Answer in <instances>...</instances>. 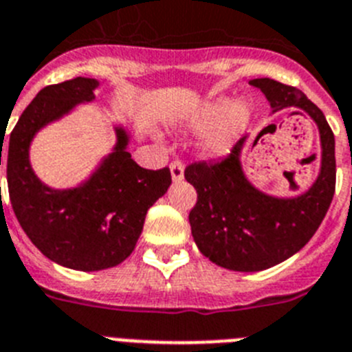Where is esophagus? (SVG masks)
<instances>
[{"label":"esophagus","instance_id":"obj_1","mask_svg":"<svg viewBox=\"0 0 352 352\" xmlns=\"http://www.w3.org/2000/svg\"><path fill=\"white\" fill-rule=\"evenodd\" d=\"M170 176H173V182H182L183 179L182 162H173V164H170Z\"/></svg>","mask_w":352,"mask_h":352}]
</instances>
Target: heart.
Masks as SVG:
<instances>
[{"label":"heart","mask_w":352,"mask_h":352,"mask_svg":"<svg viewBox=\"0 0 352 352\" xmlns=\"http://www.w3.org/2000/svg\"><path fill=\"white\" fill-rule=\"evenodd\" d=\"M251 119L253 108L245 99L217 98L197 107L185 124L194 133L208 131L201 142V151L206 158H222L233 151Z\"/></svg>","instance_id":"1"}]
</instances>
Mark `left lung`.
I'll return each instance as SVG.
<instances>
[{"mask_svg": "<svg viewBox=\"0 0 352 352\" xmlns=\"http://www.w3.org/2000/svg\"><path fill=\"white\" fill-rule=\"evenodd\" d=\"M249 85L265 94L272 113L299 108L319 128L320 167L310 187L292 196H272L249 182L239 140L228 158L192 164L185 179L197 190L188 221L194 242L215 265L236 272H258L294 256L319 230L335 194V137L320 108L296 87L256 78Z\"/></svg>", "mask_w": 352, "mask_h": 352, "instance_id": "obj_1", "label": "left lung"}]
</instances>
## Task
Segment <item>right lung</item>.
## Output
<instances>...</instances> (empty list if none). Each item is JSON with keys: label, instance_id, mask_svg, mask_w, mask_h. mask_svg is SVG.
<instances>
[{"label": "right lung", "instance_id": "1", "mask_svg": "<svg viewBox=\"0 0 352 352\" xmlns=\"http://www.w3.org/2000/svg\"><path fill=\"white\" fill-rule=\"evenodd\" d=\"M98 87V80L83 76L44 87L12 130L3 158L12 208L33 245L51 262L83 272L124 262L142 233L147 210L170 187L167 167L149 170L135 164L128 151L131 135L122 124L113 126L112 151L80 185L53 188L38 179L30 164L35 135L78 104L94 101Z\"/></svg>", "mask_w": 352, "mask_h": 352}]
</instances>
